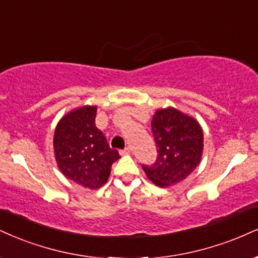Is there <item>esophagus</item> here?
<instances>
[{"instance_id": "obj_1", "label": "esophagus", "mask_w": 258, "mask_h": 258, "mask_svg": "<svg viewBox=\"0 0 258 258\" xmlns=\"http://www.w3.org/2000/svg\"><path fill=\"white\" fill-rule=\"evenodd\" d=\"M130 153H131V148H130V147L125 148L122 151H121V154H122V155H128Z\"/></svg>"}]
</instances>
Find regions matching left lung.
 Segmentation results:
<instances>
[{
  "mask_svg": "<svg viewBox=\"0 0 258 258\" xmlns=\"http://www.w3.org/2000/svg\"><path fill=\"white\" fill-rule=\"evenodd\" d=\"M157 159L143 166L145 174L159 187H168L187 178L203 154V130L198 121L173 107L157 109L151 120Z\"/></svg>",
  "mask_w": 258,
  "mask_h": 258,
  "instance_id": "obj_1",
  "label": "left lung"
}]
</instances>
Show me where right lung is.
I'll return each mask as SVG.
<instances>
[{
  "instance_id": "add662e5",
  "label": "right lung",
  "mask_w": 258,
  "mask_h": 258,
  "mask_svg": "<svg viewBox=\"0 0 258 258\" xmlns=\"http://www.w3.org/2000/svg\"><path fill=\"white\" fill-rule=\"evenodd\" d=\"M96 105L68 111L57 122L52 141L60 172L90 190H97L107 182L111 164L120 159L96 127Z\"/></svg>"
}]
</instances>
